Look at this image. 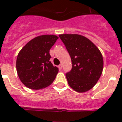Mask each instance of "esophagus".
<instances>
[{
	"label": "esophagus",
	"instance_id": "1",
	"mask_svg": "<svg viewBox=\"0 0 122 122\" xmlns=\"http://www.w3.org/2000/svg\"><path fill=\"white\" fill-rule=\"evenodd\" d=\"M59 69H62V68H63V65H62V64H60V65H59Z\"/></svg>",
	"mask_w": 122,
	"mask_h": 122
}]
</instances>
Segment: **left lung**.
Wrapping results in <instances>:
<instances>
[{
  "instance_id": "1",
  "label": "left lung",
  "mask_w": 122,
  "mask_h": 122,
  "mask_svg": "<svg viewBox=\"0 0 122 122\" xmlns=\"http://www.w3.org/2000/svg\"><path fill=\"white\" fill-rule=\"evenodd\" d=\"M71 56L72 69L66 73L69 85L76 92H87L102 74L103 59L99 50L88 38L79 35H59Z\"/></svg>"
}]
</instances>
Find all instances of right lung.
<instances>
[{
    "label": "right lung",
    "mask_w": 122,
    "mask_h": 122,
    "mask_svg": "<svg viewBox=\"0 0 122 122\" xmlns=\"http://www.w3.org/2000/svg\"><path fill=\"white\" fill-rule=\"evenodd\" d=\"M57 39L56 35H41L29 41L18 53L17 72L26 87L40 90L55 80L59 69L50 61V50Z\"/></svg>",
    "instance_id": "obj_1"
}]
</instances>
